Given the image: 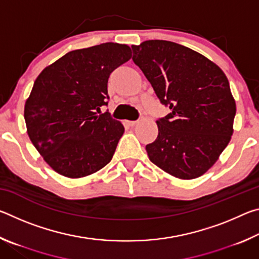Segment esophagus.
I'll return each instance as SVG.
<instances>
[{"mask_svg":"<svg viewBox=\"0 0 259 259\" xmlns=\"http://www.w3.org/2000/svg\"><path fill=\"white\" fill-rule=\"evenodd\" d=\"M126 123H128L130 126H134L138 123V121H126Z\"/></svg>","mask_w":259,"mask_h":259,"instance_id":"34e87169","label":"esophagus"}]
</instances>
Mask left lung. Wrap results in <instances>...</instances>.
I'll list each match as a JSON object with an SVG mask.
<instances>
[{
  "label": "left lung",
  "instance_id": "8db88e82",
  "mask_svg": "<svg viewBox=\"0 0 259 259\" xmlns=\"http://www.w3.org/2000/svg\"><path fill=\"white\" fill-rule=\"evenodd\" d=\"M131 48L134 63L171 111L156 121L159 135L146 145L148 157L176 178L202 176L233 135L236 105L225 73L175 42L150 40Z\"/></svg>",
  "mask_w": 259,
  "mask_h": 259
}]
</instances>
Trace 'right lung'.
Segmentation results:
<instances>
[{
  "mask_svg": "<svg viewBox=\"0 0 259 259\" xmlns=\"http://www.w3.org/2000/svg\"><path fill=\"white\" fill-rule=\"evenodd\" d=\"M131 54L129 46L113 42L74 50L35 80L24 109L27 134L61 176H89L112 160L124 126L97 112L107 105L109 75Z\"/></svg>",
  "mask_w": 259,
  "mask_h": 259,
  "instance_id": "1",
  "label": "right lung"
}]
</instances>
